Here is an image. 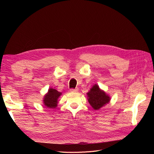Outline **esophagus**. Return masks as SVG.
Masks as SVG:
<instances>
[{"label": "esophagus", "instance_id": "obj_1", "mask_svg": "<svg viewBox=\"0 0 154 154\" xmlns=\"http://www.w3.org/2000/svg\"><path fill=\"white\" fill-rule=\"evenodd\" d=\"M78 91V88H71V89H70V91L72 92H76Z\"/></svg>", "mask_w": 154, "mask_h": 154}]
</instances>
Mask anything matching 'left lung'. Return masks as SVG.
<instances>
[{
    "instance_id": "1",
    "label": "left lung",
    "mask_w": 154,
    "mask_h": 154,
    "mask_svg": "<svg viewBox=\"0 0 154 154\" xmlns=\"http://www.w3.org/2000/svg\"><path fill=\"white\" fill-rule=\"evenodd\" d=\"M87 94L88 103L94 110H99L110 100V96L101 90L98 85L96 84L93 85Z\"/></svg>"
}]
</instances>
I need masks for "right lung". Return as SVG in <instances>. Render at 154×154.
<instances>
[{
    "label": "right lung",
    "instance_id": "obj_1",
    "mask_svg": "<svg viewBox=\"0 0 154 154\" xmlns=\"http://www.w3.org/2000/svg\"><path fill=\"white\" fill-rule=\"evenodd\" d=\"M61 95L62 92H60L53 88H49L48 92L44 97L43 102L44 105L49 109L56 108L58 104V99Z\"/></svg>",
    "mask_w": 154,
    "mask_h": 154
}]
</instances>
